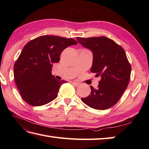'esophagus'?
Wrapping results in <instances>:
<instances>
[{
  "instance_id": "34e87169",
  "label": "esophagus",
  "mask_w": 149,
  "mask_h": 149,
  "mask_svg": "<svg viewBox=\"0 0 149 149\" xmlns=\"http://www.w3.org/2000/svg\"><path fill=\"white\" fill-rule=\"evenodd\" d=\"M72 83L73 85H74V86H78L79 85V83L75 82V81H72Z\"/></svg>"
}]
</instances>
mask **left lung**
I'll return each instance as SVG.
<instances>
[{
    "label": "left lung",
    "mask_w": 149,
    "mask_h": 149,
    "mask_svg": "<svg viewBox=\"0 0 149 149\" xmlns=\"http://www.w3.org/2000/svg\"><path fill=\"white\" fill-rule=\"evenodd\" d=\"M77 42L93 53L91 72L101 76L97 89L91 86V93L83 103L95 109H107L119 100L128 86L131 74L130 64L123 48L105 36L84 38Z\"/></svg>",
    "instance_id": "left-lung-1"
}]
</instances>
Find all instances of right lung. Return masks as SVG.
I'll use <instances>...</instances> for the list:
<instances>
[{"instance_id": "1", "label": "right lung", "mask_w": 149, "mask_h": 149, "mask_svg": "<svg viewBox=\"0 0 149 149\" xmlns=\"http://www.w3.org/2000/svg\"><path fill=\"white\" fill-rule=\"evenodd\" d=\"M77 42L72 38L44 35L26 44L14 65L15 84L23 100L41 106L57 97L59 88L67 81L51 74L53 64L60 61L64 49Z\"/></svg>"}]
</instances>
